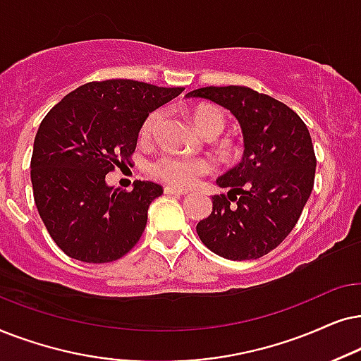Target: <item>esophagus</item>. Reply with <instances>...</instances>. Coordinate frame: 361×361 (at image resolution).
Wrapping results in <instances>:
<instances>
[{
    "label": "esophagus",
    "instance_id": "34e87169",
    "mask_svg": "<svg viewBox=\"0 0 361 361\" xmlns=\"http://www.w3.org/2000/svg\"><path fill=\"white\" fill-rule=\"evenodd\" d=\"M165 195H188V191L186 190H180V188H175V186H165Z\"/></svg>",
    "mask_w": 361,
    "mask_h": 361
}]
</instances>
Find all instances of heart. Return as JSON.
<instances>
[{
	"label": "heart",
	"mask_w": 361,
	"mask_h": 361,
	"mask_svg": "<svg viewBox=\"0 0 361 361\" xmlns=\"http://www.w3.org/2000/svg\"><path fill=\"white\" fill-rule=\"evenodd\" d=\"M191 117L196 127L200 128L201 133L206 137H218L226 127V117L219 109L213 105H196L191 110ZM163 118L161 110H155L145 118L142 125V137L150 138L158 128ZM213 170V163L206 158H190L173 155V153H165V155L158 157L152 163L150 171L155 175L158 180L166 181V183L180 186V188H188L195 185L200 176L206 175Z\"/></svg>",
	"instance_id": "b5f03b06"
}]
</instances>
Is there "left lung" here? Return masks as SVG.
Instances as JSON below:
<instances>
[{"mask_svg": "<svg viewBox=\"0 0 361 361\" xmlns=\"http://www.w3.org/2000/svg\"><path fill=\"white\" fill-rule=\"evenodd\" d=\"M186 97L228 109L241 125L243 160L216 183L213 211L196 226L206 247L231 261L266 256L294 229L314 188L315 153L307 125L286 104L244 85L201 87Z\"/></svg>", "mask_w": 361, "mask_h": 361, "instance_id": "1", "label": "left lung"}]
</instances>
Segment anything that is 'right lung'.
Segmentation results:
<instances>
[{
  "mask_svg": "<svg viewBox=\"0 0 361 361\" xmlns=\"http://www.w3.org/2000/svg\"><path fill=\"white\" fill-rule=\"evenodd\" d=\"M183 90L130 79L89 82L42 118L31 158L32 193L47 233L67 256L112 262L138 243L148 206L163 188L137 180L125 191L109 186L105 175L135 152L148 114Z\"/></svg>",
  "mask_w": 361,
  "mask_h": 361,
  "instance_id": "obj_1",
  "label": "right lung"
}]
</instances>
